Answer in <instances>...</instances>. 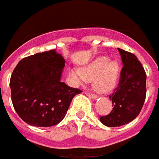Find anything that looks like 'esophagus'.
<instances>
[{"mask_svg": "<svg viewBox=\"0 0 159 159\" xmlns=\"http://www.w3.org/2000/svg\"><path fill=\"white\" fill-rule=\"evenodd\" d=\"M85 94L87 95L88 97L91 98H93V99H97L98 98L97 95L93 94V93H89V92H85Z\"/></svg>", "mask_w": 159, "mask_h": 159, "instance_id": "34e87169", "label": "esophagus"}]
</instances>
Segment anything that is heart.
I'll use <instances>...</instances> for the list:
<instances>
[{"mask_svg":"<svg viewBox=\"0 0 159 159\" xmlns=\"http://www.w3.org/2000/svg\"><path fill=\"white\" fill-rule=\"evenodd\" d=\"M120 66L117 61L107 57H99L80 69L70 68L69 75L78 84H85L93 81V88L99 93H107L117 84Z\"/></svg>","mask_w":159,"mask_h":159,"instance_id":"1","label":"heart"}]
</instances>
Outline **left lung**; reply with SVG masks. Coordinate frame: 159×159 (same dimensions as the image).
Returning <instances> with one entry per match:
<instances>
[{
	"mask_svg": "<svg viewBox=\"0 0 159 159\" xmlns=\"http://www.w3.org/2000/svg\"><path fill=\"white\" fill-rule=\"evenodd\" d=\"M123 67L117 88L109 96L113 109L100 117L104 125L117 127L134 120L141 111L146 96V73L138 58L118 48Z\"/></svg>",
	"mask_w": 159,
	"mask_h": 159,
	"instance_id": "8db88e82",
	"label": "left lung"
}]
</instances>
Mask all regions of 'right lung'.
<instances>
[{"instance_id": "add662e5", "label": "right lung", "mask_w": 159, "mask_h": 159, "mask_svg": "<svg viewBox=\"0 0 159 159\" xmlns=\"http://www.w3.org/2000/svg\"><path fill=\"white\" fill-rule=\"evenodd\" d=\"M66 61L56 50L36 53L20 61L11 75L10 86L14 108L30 125H57L80 89L61 81Z\"/></svg>"}]
</instances>
